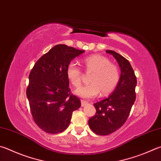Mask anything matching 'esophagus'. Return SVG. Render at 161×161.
I'll return each mask as SVG.
<instances>
[{
  "mask_svg": "<svg viewBox=\"0 0 161 161\" xmlns=\"http://www.w3.org/2000/svg\"><path fill=\"white\" fill-rule=\"evenodd\" d=\"M87 103V101H84V100H81V106H85V105H86Z\"/></svg>",
  "mask_w": 161,
  "mask_h": 161,
  "instance_id": "esophagus-1",
  "label": "esophagus"
}]
</instances>
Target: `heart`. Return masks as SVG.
Returning a JSON list of instances; mask_svg holds the SVG:
<instances>
[{
    "label": "heart",
    "mask_w": 161,
    "mask_h": 161,
    "mask_svg": "<svg viewBox=\"0 0 161 161\" xmlns=\"http://www.w3.org/2000/svg\"><path fill=\"white\" fill-rule=\"evenodd\" d=\"M86 75H91L88 85L80 87L75 93L81 98L89 99L109 94L116 88L120 79V72L118 65L111 63L108 58L101 55H93L82 61ZM67 78L73 86H80L83 73L74 62H70L66 69Z\"/></svg>",
    "instance_id": "obj_1"
}]
</instances>
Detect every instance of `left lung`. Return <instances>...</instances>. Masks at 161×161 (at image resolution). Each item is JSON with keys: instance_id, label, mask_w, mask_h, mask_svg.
I'll return each instance as SVG.
<instances>
[{"instance_id": "obj_1", "label": "left lung", "mask_w": 161, "mask_h": 161, "mask_svg": "<svg viewBox=\"0 0 161 161\" xmlns=\"http://www.w3.org/2000/svg\"><path fill=\"white\" fill-rule=\"evenodd\" d=\"M113 55L121 69L120 79L116 89L108 97L93 104L96 114L89 119V125L98 135H108L119 129L130 115L136 100V77L130 63L115 51L107 50Z\"/></svg>"}]
</instances>
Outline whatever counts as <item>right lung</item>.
Masks as SVG:
<instances>
[{
  "instance_id": "right-lung-1",
  "label": "right lung",
  "mask_w": 161,
  "mask_h": 161,
  "mask_svg": "<svg viewBox=\"0 0 161 161\" xmlns=\"http://www.w3.org/2000/svg\"><path fill=\"white\" fill-rule=\"evenodd\" d=\"M84 51L64 44L53 47L43 55L29 75L27 97L34 120L48 134L65 130L72 112L81 106L80 98L71 93L66 69Z\"/></svg>"
}]
</instances>
